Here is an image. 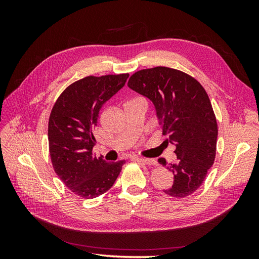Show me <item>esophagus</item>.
<instances>
[{"label": "esophagus", "instance_id": "obj_1", "mask_svg": "<svg viewBox=\"0 0 259 259\" xmlns=\"http://www.w3.org/2000/svg\"><path fill=\"white\" fill-rule=\"evenodd\" d=\"M135 161L142 163V164H145V165H154L155 162L150 160V159H139V158H136Z\"/></svg>", "mask_w": 259, "mask_h": 259}]
</instances>
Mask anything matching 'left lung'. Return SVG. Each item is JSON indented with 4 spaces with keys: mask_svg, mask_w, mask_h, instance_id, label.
I'll use <instances>...</instances> for the list:
<instances>
[{
    "mask_svg": "<svg viewBox=\"0 0 259 259\" xmlns=\"http://www.w3.org/2000/svg\"><path fill=\"white\" fill-rule=\"evenodd\" d=\"M128 88L150 99L162 126L165 144L176 146L178 161H158L174 175L166 194L185 198L198 190L216 155L217 121L203 86L183 71L167 67L144 69L133 74Z\"/></svg>",
    "mask_w": 259,
    "mask_h": 259,
    "instance_id": "obj_1",
    "label": "left lung"
}]
</instances>
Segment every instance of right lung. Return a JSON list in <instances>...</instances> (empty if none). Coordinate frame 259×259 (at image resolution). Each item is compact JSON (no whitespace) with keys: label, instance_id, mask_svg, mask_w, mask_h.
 Listing matches in <instances>:
<instances>
[{"label":"right lung","instance_id":"right-lung-1","mask_svg":"<svg viewBox=\"0 0 259 259\" xmlns=\"http://www.w3.org/2000/svg\"><path fill=\"white\" fill-rule=\"evenodd\" d=\"M128 73L90 75L69 85L49 120V147L55 173L74 194L93 199L108 191L125 161L109 163L93 156L101 107L119 92Z\"/></svg>","mask_w":259,"mask_h":259}]
</instances>
